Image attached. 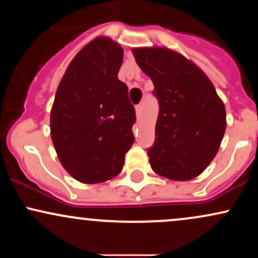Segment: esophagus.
I'll return each mask as SVG.
<instances>
[{"label": "esophagus", "instance_id": "34e87169", "mask_svg": "<svg viewBox=\"0 0 258 258\" xmlns=\"http://www.w3.org/2000/svg\"><path fill=\"white\" fill-rule=\"evenodd\" d=\"M141 114H142V104H138L136 106V115L139 117L141 116Z\"/></svg>", "mask_w": 258, "mask_h": 258}]
</instances>
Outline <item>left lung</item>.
Segmentation results:
<instances>
[{
  "label": "left lung",
  "instance_id": "obj_1",
  "mask_svg": "<svg viewBox=\"0 0 258 258\" xmlns=\"http://www.w3.org/2000/svg\"><path fill=\"white\" fill-rule=\"evenodd\" d=\"M152 79L159 100L155 143L148 149L154 172L173 180L198 177L211 164L226 132V108L211 80L191 60L166 47L132 49Z\"/></svg>",
  "mask_w": 258,
  "mask_h": 258
}]
</instances>
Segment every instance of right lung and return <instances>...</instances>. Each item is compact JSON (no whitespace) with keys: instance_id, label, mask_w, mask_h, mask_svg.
<instances>
[{"instance_id":"1","label":"right lung","mask_w":258,"mask_h":258,"mask_svg":"<svg viewBox=\"0 0 258 258\" xmlns=\"http://www.w3.org/2000/svg\"><path fill=\"white\" fill-rule=\"evenodd\" d=\"M123 49L98 36L74 57L55 92L51 137L67 172L86 184L121 172L135 137L136 112L117 79Z\"/></svg>"}]
</instances>
